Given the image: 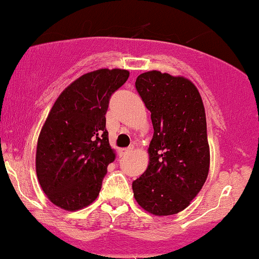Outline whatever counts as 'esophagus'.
<instances>
[{
    "mask_svg": "<svg viewBox=\"0 0 259 259\" xmlns=\"http://www.w3.org/2000/svg\"><path fill=\"white\" fill-rule=\"evenodd\" d=\"M130 152H132V148H121V149H119V152H118V153H119V157H124V155L129 154Z\"/></svg>",
    "mask_w": 259,
    "mask_h": 259,
    "instance_id": "1",
    "label": "esophagus"
}]
</instances>
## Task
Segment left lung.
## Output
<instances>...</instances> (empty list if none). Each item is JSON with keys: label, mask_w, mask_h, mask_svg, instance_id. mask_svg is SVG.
Here are the masks:
<instances>
[{"label": "left lung", "mask_w": 259, "mask_h": 259, "mask_svg": "<svg viewBox=\"0 0 259 259\" xmlns=\"http://www.w3.org/2000/svg\"><path fill=\"white\" fill-rule=\"evenodd\" d=\"M135 87L154 134L147 169L133 182L134 197L154 216L176 214L201 191L210 169L202 99L192 80L155 70L140 74Z\"/></svg>", "instance_id": "1"}]
</instances>
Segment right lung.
<instances>
[{"label": "right lung", "instance_id": "obj_1", "mask_svg": "<svg viewBox=\"0 0 259 259\" xmlns=\"http://www.w3.org/2000/svg\"><path fill=\"white\" fill-rule=\"evenodd\" d=\"M127 78L129 71L120 68L83 74L62 90L40 129L37 179L62 210H80L98 198L108 164L116 159L105 114L111 95Z\"/></svg>", "mask_w": 259, "mask_h": 259}]
</instances>
